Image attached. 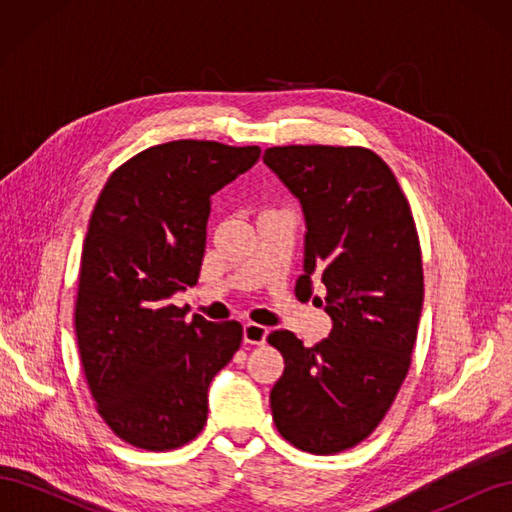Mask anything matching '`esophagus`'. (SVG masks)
<instances>
[{"label": "esophagus", "instance_id": "34e87169", "mask_svg": "<svg viewBox=\"0 0 512 512\" xmlns=\"http://www.w3.org/2000/svg\"><path fill=\"white\" fill-rule=\"evenodd\" d=\"M267 335H269V329L262 327V324H256V322L243 324V342L245 344H254V346L265 344Z\"/></svg>", "mask_w": 512, "mask_h": 512}]
</instances>
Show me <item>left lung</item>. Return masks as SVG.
Returning <instances> with one entry per match:
<instances>
[{"mask_svg": "<svg viewBox=\"0 0 512 512\" xmlns=\"http://www.w3.org/2000/svg\"><path fill=\"white\" fill-rule=\"evenodd\" d=\"M305 218L299 299L314 297L333 320L305 348L290 331L269 344L284 356L271 389L273 423L301 451L335 455L365 440L404 382L423 309L421 247L393 170L363 147L288 145L262 156Z\"/></svg>", "mask_w": 512, "mask_h": 512, "instance_id": "obj_1", "label": "left lung"}]
</instances>
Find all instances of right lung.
Masks as SVG:
<instances>
[{
	"label": "right lung",
	"mask_w": 512,
	"mask_h": 512,
	"mask_svg": "<svg viewBox=\"0 0 512 512\" xmlns=\"http://www.w3.org/2000/svg\"><path fill=\"white\" fill-rule=\"evenodd\" d=\"M260 147L173 141L108 177L83 243L74 327L98 412L121 440L170 451L207 423L213 376L241 346L237 320L170 303L198 282L211 196L250 170Z\"/></svg>",
	"instance_id": "add662e5"
}]
</instances>
